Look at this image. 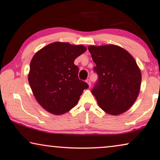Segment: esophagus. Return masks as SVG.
Instances as JSON below:
<instances>
[{
  "label": "esophagus",
  "mask_w": 160,
  "mask_h": 160,
  "mask_svg": "<svg viewBox=\"0 0 160 160\" xmlns=\"http://www.w3.org/2000/svg\"><path fill=\"white\" fill-rule=\"evenodd\" d=\"M86 82L88 83V84H89V87H91V80H89V79H87V80H86Z\"/></svg>",
  "instance_id": "esophagus-1"
}]
</instances>
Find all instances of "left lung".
I'll list each match as a JSON object with an SVG mask.
<instances>
[{
  "label": "left lung",
  "mask_w": 160,
  "mask_h": 160,
  "mask_svg": "<svg viewBox=\"0 0 160 160\" xmlns=\"http://www.w3.org/2000/svg\"><path fill=\"white\" fill-rule=\"evenodd\" d=\"M96 66L98 79L91 90L100 107L111 115L124 113L136 100L142 75L130 53L122 47L107 45L88 47Z\"/></svg>",
  "instance_id": "left-lung-1"
}]
</instances>
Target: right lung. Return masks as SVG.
<instances>
[{
  "mask_svg": "<svg viewBox=\"0 0 160 160\" xmlns=\"http://www.w3.org/2000/svg\"><path fill=\"white\" fill-rule=\"evenodd\" d=\"M83 45L56 42L38 51L30 63L28 80L38 102L46 111L61 115L73 108L88 84L79 80L74 64L85 52Z\"/></svg>",
  "mask_w": 160,
  "mask_h": 160,
  "instance_id": "obj_1",
  "label": "right lung"
}]
</instances>
